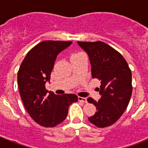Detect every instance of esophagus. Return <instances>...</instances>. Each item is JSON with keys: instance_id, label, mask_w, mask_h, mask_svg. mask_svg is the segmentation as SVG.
I'll list each match as a JSON object with an SVG mask.
<instances>
[{"instance_id": "esophagus-1", "label": "esophagus", "mask_w": 148, "mask_h": 148, "mask_svg": "<svg viewBox=\"0 0 148 148\" xmlns=\"http://www.w3.org/2000/svg\"><path fill=\"white\" fill-rule=\"evenodd\" d=\"M78 101H82V102H84V103L87 102V99H86V98L78 96Z\"/></svg>"}]
</instances>
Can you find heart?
<instances>
[{
  "instance_id": "b5f03b06",
  "label": "heart",
  "mask_w": 148,
  "mask_h": 148,
  "mask_svg": "<svg viewBox=\"0 0 148 148\" xmlns=\"http://www.w3.org/2000/svg\"><path fill=\"white\" fill-rule=\"evenodd\" d=\"M80 54H82V53H75V54H73L72 56H78V55H80Z\"/></svg>"
}]
</instances>
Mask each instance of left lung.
I'll return each mask as SVG.
<instances>
[{"label": "left lung", "instance_id": "1", "mask_svg": "<svg viewBox=\"0 0 148 148\" xmlns=\"http://www.w3.org/2000/svg\"><path fill=\"white\" fill-rule=\"evenodd\" d=\"M88 54L93 78L101 81L99 91L101 98L87 101L97 111L88 119L98 127L104 128L118 121L127 107L132 95V73L126 60L118 51L102 41H78Z\"/></svg>", "mask_w": 148, "mask_h": 148}]
</instances>
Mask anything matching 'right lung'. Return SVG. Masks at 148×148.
<instances>
[{
  "label": "right lung",
  "instance_id": "right-lung-1",
  "mask_svg": "<svg viewBox=\"0 0 148 148\" xmlns=\"http://www.w3.org/2000/svg\"><path fill=\"white\" fill-rule=\"evenodd\" d=\"M72 41L44 40L30 49L18 72V84L23 105L40 126L53 127L66 119L69 106L78 101L75 94L56 95L46 89L57 56Z\"/></svg>",
  "mask_w": 148,
  "mask_h": 148
}]
</instances>
